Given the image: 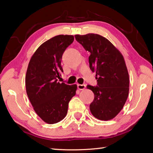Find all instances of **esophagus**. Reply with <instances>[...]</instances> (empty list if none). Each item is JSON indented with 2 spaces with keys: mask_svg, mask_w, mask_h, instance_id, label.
<instances>
[{
  "mask_svg": "<svg viewBox=\"0 0 153 153\" xmlns=\"http://www.w3.org/2000/svg\"><path fill=\"white\" fill-rule=\"evenodd\" d=\"M77 88L79 90H84L85 88V85L84 84H77Z\"/></svg>",
  "mask_w": 153,
  "mask_h": 153,
  "instance_id": "1",
  "label": "esophagus"
}]
</instances>
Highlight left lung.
I'll list each match as a JSON object with an SVG mask.
<instances>
[{
	"label": "left lung",
	"instance_id": "left-lung-1",
	"mask_svg": "<svg viewBox=\"0 0 153 153\" xmlns=\"http://www.w3.org/2000/svg\"><path fill=\"white\" fill-rule=\"evenodd\" d=\"M74 37L91 53L90 69L96 72L97 86L87 85L95 95L90 104L91 114L99 120H111L122 110L128 97L129 79L124 57L101 35L88 33Z\"/></svg>",
	"mask_w": 153,
	"mask_h": 153
}]
</instances>
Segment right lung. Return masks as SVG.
<instances>
[{"mask_svg":"<svg viewBox=\"0 0 153 153\" xmlns=\"http://www.w3.org/2000/svg\"><path fill=\"white\" fill-rule=\"evenodd\" d=\"M73 35H59L39 46L28 63L26 74L27 95L44 122L54 124L68 114V104L77 85L59 83L62 54L74 41Z\"/></svg>","mask_w":153,"mask_h":153,"instance_id":"right-lung-1","label":"right lung"}]
</instances>
